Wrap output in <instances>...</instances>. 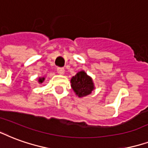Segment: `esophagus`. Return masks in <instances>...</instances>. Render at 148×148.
<instances>
[{
    "label": "esophagus",
    "mask_w": 148,
    "mask_h": 148,
    "mask_svg": "<svg viewBox=\"0 0 148 148\" xmlns=\"http://www.w3.org/2000/svg\"><path fill=\"white\" fill-rule=\"evenodd\" d=\"M57 72L60 74H63L65 71H64V68H63V67H57Z\"/></svg>",
    "instance_id": "34e87169"
}]
</instances>
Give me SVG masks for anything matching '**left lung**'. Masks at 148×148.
I'll list each match as a JSON object with an SVG mask.
<instances>
[{
  "label": "left lung",
  "instance_id": "8db88e82",
  "mask_svg": "<svg viewBox=\"0 0 148 148\" xmlns=\"http://www.w3.org/2000/svg\"><path fill=\"white\" fill-rule=\"evenodd\" d=\"M71 88L78 97L89 95L94 89V84L91 78L84 71L78 72L71 80Z\"/></svg>",
  "mask_w": 148,
  "mask_h": 148
}]
</instances>
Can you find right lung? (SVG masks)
<instances>
[{
  "instance_id": "1",
  "label": "right lung",
  "mask_w": 148,
  "mask_h": 148,
  "mask_svg": "<svg viewBox=\"0 0 148 148\" xmlns=\"http://www.w3.org/2000/svg\"><path fill=\"white\" fill-rule=\"evenodd\" d=\"M45 81V77H39L38 78V82L39 83H42Z\"/></svg>"
}]
</instances>
